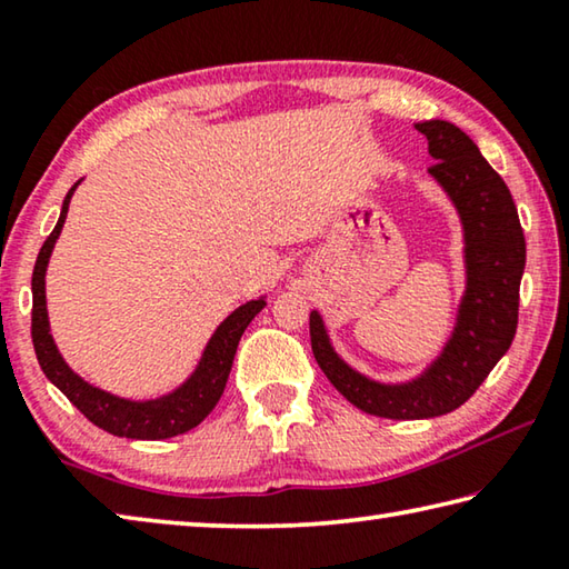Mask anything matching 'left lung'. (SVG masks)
Here are the masks:
<instances>
[{
  "mask_svg": "<svg viewBox=\"0 0 569 569\" xmlns=\"http://www.w3.org/2000/svg\"><path fill=\"white\" fill-rule=\"evenodd\" d=\"M435 160L427 172L445 190L461 226L465 291L441 351L407 381L361 373L333 349L323 316L311 311V349L321 371L356 409L383 419H431L459 409L512 346L525 233L512 192L475 140L447 120L413 124Z\"/></svg>",
  "mask_w": 569,
  "mask_h": 569,
  "instance_id": "8db88e82",
  "label": "left lung"
}]
</instances>
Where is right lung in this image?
<instances>
[{"instance_id":"1","label":"right lung","mask_w":569,"mask_h":569,"mask_svg":"<svg viewBox=\"0 0 569 569\" xmlns=\"http://www.w3.org/2000/svg\"><path fill=\"white\" fill-rule=\"evenodd\" d=\"M77 186H80V182H74L70 192L64 196L60 220H57L50 238L44 240V246L34 263L32 341H34L37 361H40L44 377L50 379L54 387L60 389L64 397L94 423V427L110 431L114 437L158 441V439L186 435V431L196 429L198 423L216 409L220 393L226 389L240 336H243V331L248 329V323L266 308V296H258L253 301L240 303L233 313H228L213 331V336L208 339L206 349L200 353L196 369L188 373V379H182L176 389L160 393L156 399L118 397V393L104 391L100 387H94V383L84 381L80 373L64 361L60 349H57L54 336L50 329V313H47V293H44L47 266H50L57 238L62 233L67 210H70V200L74 196Z\"/></svg>"}]
</instances>
